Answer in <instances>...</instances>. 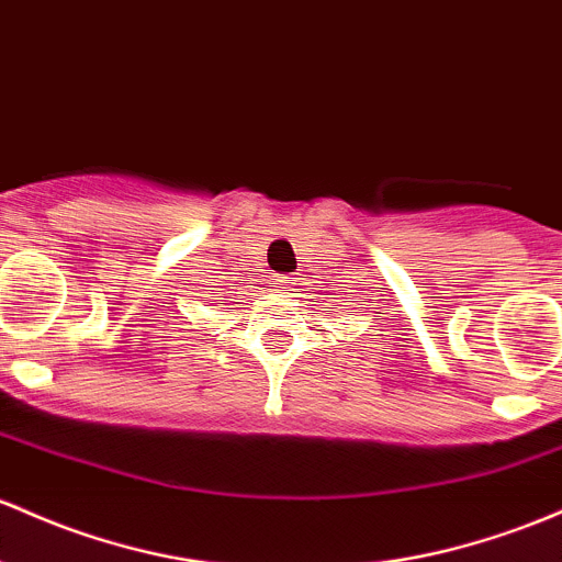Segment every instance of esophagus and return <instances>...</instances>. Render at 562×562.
Wrapping results in <instances>:
<instances>
[{"label": "esophagus", "mask_w": 562, "mask_h": 562, "mask_svg": "<svg viewBox=\"0 0 562 562\" xmlns=\"http://www.w3.org/2000/svg\"><path fill=\"white\" fill-rule=\"evenodd\" d=\"M274 285L280 288V291H291V288L295 285V277H291V274H280L274 280Z\"/></svg>", "instance_id": "1"}]
</instances>
